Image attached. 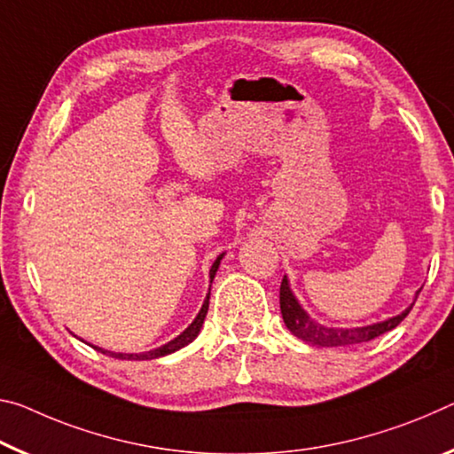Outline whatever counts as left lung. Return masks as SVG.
Returning <instances> with one entry per match:
<instances>
[{"mask_svg":"<svg viewBox=\"0 0 454 454\" xmlns=\"http://www.w3.org/2000/svg\"><path fill=\"white\" fill-rule=\"evenodd\" d=\"M279 308H281V316H284L287 330L292 332L295 338L308 341L311 346H322V348L350 346V344H362V341L374 340L386 332L395 330L396 325L408 316V311L412 309L411 306L406 308L403 314L388 317L386 322L364 325V328H325V325L317 324L316 319H311L308 316V311L300 306V301L295 300L292 289H289L287 278L281 279Z\"/></svg>","mask_w":454,"mask_h":454,"instance_id":"obj_1","label":"left lung"}]
</instances>
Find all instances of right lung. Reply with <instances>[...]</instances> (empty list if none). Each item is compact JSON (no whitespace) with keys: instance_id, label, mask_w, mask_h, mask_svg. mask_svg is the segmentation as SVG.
I'll return each instance as SVG.
<instances>
[{"instance_id":"right-lung-1","label":"right lung","mask_w":454,"mask_h":454,"mask_svg":"<svg viewBox=\"0 0 454 454\" xmlns=\"http://www.w3.org/2000/svg\"><path fill=\"white\" fill-rule=\"evenodd\" d=\"M221 259H223V254H221L217 259H215V263L211 265V271H209V278H211V281H213V278H215V273H217V270H219ZM209 295H211V292L207 294L205 301H203V308H200V311L197 314V317L192 319V324L189 325V328L184 330V332L181 333V336H176L175 340H170L168 344H165V346L154 348V350H148V352H143V354L108 352V350H102V348H98V346H92V348H96V350L102 352V354L113 356V358H118V360H154V358H160V356H167V354H173V352H176V350H181V348H184L187 344H191V341L199 336L200 328H203V322H205L207 309H209Z\"/></svg>"}]
</instances>
